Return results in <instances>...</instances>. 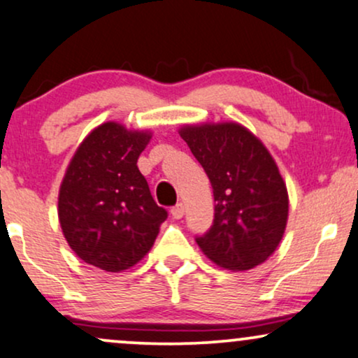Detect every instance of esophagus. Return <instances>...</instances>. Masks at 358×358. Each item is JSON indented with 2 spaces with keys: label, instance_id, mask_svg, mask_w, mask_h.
Returning a JSON list of instances; mask_svg holds the SVG:
<instances>
[{
  "label": "esophagus",
  "instance_id": "1",
  "mask_svg": "<svg viewBox=\"0 0 358 358\" xmlns=\"http://www.w3.org/2000/svg\"><path fill=\"white\" fill-rule=\"evenodd\" d=\"M171 214L174 220H180V217L184 216V206L182 204H176L174 208L171 209Z\"/></svg>",
  "mask_w": 358,
  "mask_h": 358
}]
</instances>
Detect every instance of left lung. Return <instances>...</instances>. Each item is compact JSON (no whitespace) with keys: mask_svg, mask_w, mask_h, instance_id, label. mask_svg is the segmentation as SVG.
I'll return each mask as SVG.
<instances>
[{"mask_svg":"<svg viewBox=\"0 0 358 358\" xmlns=\"http://www.w3.org/2000/svg\"><path fill=\"white\" fill-rule=\"evenodd\" d=\"M180 137L213 186L214 221L196 238L201 251L231 271L253 270L275 253L288 221V191L270 150L238 122L182 125Z\"/></svg>","mask_w":358,"mask_h":358,"instance_id":"1","label":"left lung"}]
</instances>
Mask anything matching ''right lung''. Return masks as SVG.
Segmentation results:
<instances>
[{
  "mask_svg": "<svg viewBox=\"0 0 358 358\" xmlns=\"http://www.w3.org/2000/svg\"><path fill=\"white\" fill-rule=\"evenodd\" d=\"M150 130L105 122L75 150L58 192V220L80 259L119 273L152 248L167 211L155 204L137 159Z\"/></svg>",
  "mask_w": 358,
  "mask_h": 358,
  "instance_id": "add662e5",
  "label": "right lung"
}]
</instances>
